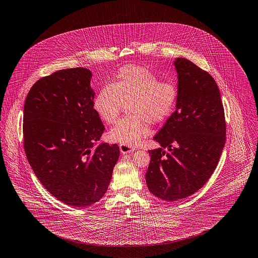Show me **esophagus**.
Masks as SVG:
<instances>
[{
	"label": "esophagus",
	"instance_id": "obj_1",
	"mask_svg": "<svg viewBox=\"0 0 258 258\" xmlns=\"http://www.w3.org/2000/svg\"><path fill=\"white\" fill-rule=\"evenodd\" d=\"M119 149H120V151H121L122 154H128V153H132V152L135 151V148H133V147H131V146L123 145V144L119 145Z\"/></svg>",
	"mask_w": 258,
	"mask_h": 258
}]
</instances>
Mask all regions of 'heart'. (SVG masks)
Listing matches in <instances>:
<instances>
[{
	"label": "heart",
	"instance_id": "heart-1",
	"mask_svg": "<svg viewBox=\"0 0 258 258\" xmlns=\"http://www.w3.org/2000/svg\"><path fill=\"white\" fill-rule=\"evenodd\" d=\"M178 99L177 87L147 68L125 66L94 99V109L104 123L117 120L123 107L129 114L108 132L112 142L135 146L148 135L149 125L164 122L173 112Z\"/></svg>",
	"mask_w": 258,
	"mask_h": 258
}]
</instances>
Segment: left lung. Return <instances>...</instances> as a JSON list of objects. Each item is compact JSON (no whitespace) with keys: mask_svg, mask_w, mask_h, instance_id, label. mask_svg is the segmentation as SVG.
<instances>
[{"mask_svg":"<svg viewBox=\"0 0 258 258\" xmlns=\"http://www.w3.org/2000/svg\"><path fill=\"white\" fill-rule=\"evenodd\" d=\"M178 74L175 111L154 139L146 173L149 190L165 201L186 198L210 178L226 143V119L211 75L185 58L174 62ZM166 147L168 152L163 149Z\"/></svg>","mask_w":258,"mask_h":258,"instance_id":"left-lung-1","label":"left lung"}]
</instances>
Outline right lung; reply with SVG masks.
Returning a JSON list of instances; mask_svg holds the SVG:
<instances>
[{"label":"right lung","mask_w":258,"mask_h":258,"mask_svg":"<svg viewBox=\"0 0 258 258\" xmlns=\"http://www.w3.org/2000/svg\"><path fill=\"white\" fill-rule=\"evenodd\" d=\"M92 72L78 67L39 79L24 102V148L47 191L61 202L86 207L106 192L119 158L102 143L104 126L94 109Z\"/></svg>","instance_id":"add662e5"}]
</instances>
